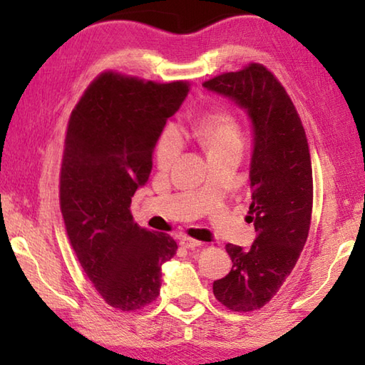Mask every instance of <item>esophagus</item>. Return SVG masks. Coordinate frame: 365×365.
<instances>
[{
    "instance_id": "34e87169",
    "label": "esophagus",
    "mask_w": 365,
    "mask_h": 365,
    "mask_svg": "<svg viewBox=\"0 0 365 365\" xmlns=\"http://www.w3.org/2000/svg\"><path fill=\"white\" fill-rule=\"evenodd\" d=\"M180 246H183V247H188V250H195V247L202 246V243L197 242V240H195V238L182 237V238H180Z\"/></svg>"
}]
</instances>
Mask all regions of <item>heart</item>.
<instances>
[{
    "label": "heart",
    "mask_w": 365,
    "mask_h": 365,
    "mask_svg": "<svg viewBox=\"0 0 365 365\" xmlns=\"http://www.w3.org/2000/svg\"><path fill=\"white\" fill-rule=\"evenodd\" d=\"M195 133L207 149L208 157L227 152L243 150V130L234 114L229 111H213L200 115L195 125ZM182 150V136L177 127L169 125L163 131L157 145V161L168 168L177 160Z\"/></svg>",
    "instance_id": "b5f03b06"
}]
</instances>
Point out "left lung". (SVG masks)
Listing matches in <instances>:
<instances>
[{"label":"left lung","instance_id":"1","mask_svg":"<svg viewBox=\"0 0 365 365\" xmlns=\"http://www.w3.org/2000/svg\"><path fill=\"white\" fill-rule=\"evenodd\" d=\"M202 86L232 100L251 120L246 221L254 224L255 240L250 250L226 246L232 269L213 282V293L230 311H257L281 289L307 240L314 199L311 153L297 108L267 67L250 64Z\"/></svg>","mask_w":365,"mask_h":365}]
</instances>
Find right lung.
Returning a JSON list of instances; mask_svg holds the SVG:
<instances>
[{"mask_svg": "<svg viewBox=\"0 0 365 365\" xmlns=\"http://www.w3.org/2000/svg\"><path fill=\"white\" fill-rule=\"evenodd\" d=\"M188 84H157L105 72L72 111L59 200L67 237L84 273L108 304L138 311L160 294L173 237L141 229L131 197L149 180L152 152Z\"/></svg>", "mask_w": 365, "mask_h": 365, "instance_id": "obj_1", "label": "right lung"}]
</instances>
